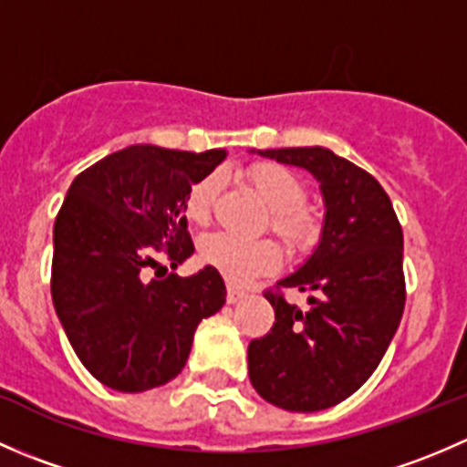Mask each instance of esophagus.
I'll use <instances>...</instances> for the list:
<instances>
[{
    "label": "esophagus",
    "mask_w": 467,
    "mask_h": 467,
    "mask_svg": "<svg viewBox=\"0 0 467 467\" xmlns=\"http://www.w3.org/2000/svg\"><path fill=\"white\" fill-rule=\"evenodd\" d=\"M244 296H246V291L244 289H239L237 285H228V296H225V298H228V303H239V300L244 298Z\"/></svg>",
    "instance_id": "34e87169"
}]
</instances>
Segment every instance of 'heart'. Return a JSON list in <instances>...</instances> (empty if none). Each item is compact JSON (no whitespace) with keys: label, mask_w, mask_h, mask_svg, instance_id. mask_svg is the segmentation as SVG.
I'll use <instances>...</instances> for the list:
<instances>
[{"label":"heart","mask_w":467,"mask_h":467,"mask_svg":"<svg viewBox=\"0 0 467 467\" xmlns=\"http://www.w3.org/2000/svg\"><path fill=\"white\" fill-rule=\"evenodd\" d=\"M248 178L271 207V228L296 248H305L318 237L321 223L305 207L307 185L289 167L277 162H260L248 169ZM221 192V173L210 171L192 182L182 201V214L190 223L205 225ZM199 257L216 268L225 280L248 282L273 271L280 264V248L271 239H242L230 233L205 234L199 242Z\"/></svg>","instance_id":"heart-1"}]
</instances>
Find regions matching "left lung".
Returning <instances> with one entry per match:
<instances>
[{"mask_svg":"<svg viewBox=\"0 0 467 467\" xmlns=\"http://www.w3.org/2000/svg\"><path fill=\"white\" fill-rule=\"evenodd\" d=\"M317 176L325 199L323 237L314 255L264 296L271 332L248 346L251 384L286 411H321L350 398L379 366L407 300L402 225L384 187L323 146L262 150ZM285 288L310 294L305 310Z\"/></svg>","mask_w":467,"mask_h":467,"instance_id":"8db88e82","label":"left lung"}]
</instances>
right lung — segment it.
Listing matches in <instances>:
<instances>
[{
	"label": "right lung",
	"instance_id": "add662e5",
	"mask_svg": "<svg viewBox=\"0 0 467 467\" xmlns=\"http://www.w3.org/2000/svg\"><path fill=\"white\" fill-rule=\"evenodd\" d=\"M225 155L135 144L74 178L54 223L51 298L74 352L101 384L121 393L167 384L185 366L199 323L223 307L216 268L164 275L155 257L176 268L194 253L182 201Z\"/></svg>",
	"mask_w": 467,
	"mask_h": 467
}]
</instances>
